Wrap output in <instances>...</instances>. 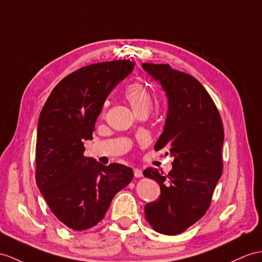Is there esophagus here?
I'll use <instances>...</instances> for the list:
<instances>
[{"mask_svg": "<svg viewBox=\"0 0 262 262\" xmlns=\"http://www.w3.org/2000/svg\"><path fill=\"white\" fill-rule=\"evenodd\" d=\"M133 173H135V177L136 178H141L143 174H142V170H140L138 168H136L135 170H133Z\"/></svg>", "mask_w": 262, "mask_h": 262, "instance_id": "1", "label": "esophagus"}]
</instances>
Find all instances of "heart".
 I'll use <instances>...</instances> for the list:
<instances>
[{
  "instance_id": "b5f03b06",
  "label": "heart",
  "mask_w": 262,
  "mask_h": 262,
  "mask_svg": "<svg viewBox=\"0 0 262 262\" xmlns=\"http://www.w3.org/2000/svg\"><path fill=\"white\" fill-rule=\"evenodd\" d=\"M124 97L136 113L150 109L152 102L151 92L142 82L137 81L127 85L124 90Z\"/></svg>"
}]
</instances>
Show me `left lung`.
I'll list each match as a JSON object with an SVG mask.
<instances>
[{
  "label": "left lung",
  "mask_w": 262,
  "mask_h": 262,
  "mask_svg": "<svg viewBox=\"0 0 262 262\" xmlns=\"http://www.w3.org/2000/svg\"><path fill=\"white\" fill-rule=\"evenodd\" d=\"M142 68L160 82L169 101L155 150L167 148L174 158L168 174L153 168L143 171L161 189L159 199L145 205L144 214L153 230L176 235L194 225L210 207L223 170V124L213 100L192 75L169 64L143 63Z\"/></svg>",
  "instance_id": "obj_1"
}]
</instances>
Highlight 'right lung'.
I'll return each mask as SVG.
<instances>
[{
  "mask_svg": "<svg viewBox=\"0 0 262 262\" xmlns=\"http://www.w3.org/2000/svg\"><path fill=\"white\" fill-rule=\"evenodd\" d=\"M133 68L130 60H116L76 70L57 83L40 113L36 184L51 211L72 230L98 225L114 195L133 179L129 167H106L83 156L107 95Z\"/></svg>",
  "mask_w": 262,
  "mask_h": 262,
  "instance_id": "obj_1",
  "label": "right lung"
}]
</instances>
